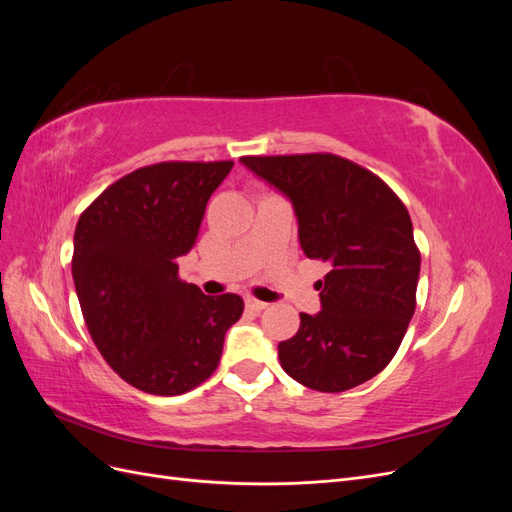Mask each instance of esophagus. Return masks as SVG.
I'll use <instances>...</instances> for the list:
<instances>
[{
    "label": "esophagus",
    "mask_w": 512,
    "mask_h": 512,
    "mask_svg": "<svg viewBox=\"0 0 512 512\" xmlns=\"http://www.w3.org/2000/svg\"><path fill=\"white\" fill-rule=\"evenodd\" d=\"M245 307L252 309V312H262V309L267 307V303H265V301H258V299H254V297H247V299H245Z\"/></svg>",
    "instance_id": "esophagus-1"
}]
</instances>
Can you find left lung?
<instances>
[{"instance_id": "obj_1", "label": "left lung", "mask_w": 512, "mask_h": 512, "mask_svg": "<svg viewBox=\"0 0 512 512\" xmlns=\"http://www.w3.org/2000/svg\"><path fill=\"white\" fill-rule=\"evenodd\" d=\"M241 164L284 194L307 258L327 260L320 312L301 314L277 346L282 369L307 389L342 393L391 363L416 307L421 254L408 209L363 166L333 153L245 156Z\"/></svg>"}]
</instances>
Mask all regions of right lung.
Masks as SVG:
<instances>
[{
	"mask_svg": "<svg viewBox=\"0 0 512 512\" xmlns=\"http://www.w3.org/2000/svg\"><path fill=\"white\" fill-rule=\"evenodd\" d=\"M235 162H160L115 181L74 230L72 277L100 354L128 384L181 395L220 363L243 314L239 294L207 297L179 280L211 194Z\"/></svg>",
	"mask_w": 512,
	"mask_h": 512,
	"instance_id": "right-lung-1",
	"label": "right lung"
}]
</instances>
